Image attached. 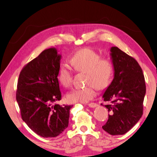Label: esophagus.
Listing matches in <instances>:
<instances>
[{"mask_svg": "<svg viewBox=\"0 0 157 157\" xmlns=\"http://www.w3.org/2000/svg\"><path fill=\"white\" fill-rule=\"evenodd\" d=\"M88 105H89V107L94 108V107H96L98 106V104L95 102H91V103H89Z\"/></svg>", "mask_w": 157, "mask_h": 157, "instance_id": "1", "label": "esophagus"}]
</instances>
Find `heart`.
<instances>
[{
    "label": "heart",
    "instance_id": "heart-1",
    "mask_svg": "<svg viewBox=\"0 0 157 157\" xmlns=\"http://www.w3.org/2000/svg\"><path fill=\"white\" fill-rule=\"evenodd\" d=\"M71 66L77 72L86 73V84L84 88L75 89L66 95L69 102H87L96 95V87L104 90L109 86L114 75V66L109 58L101 57L95 50L85 48L76 51L70 60ZM58 79L63 86L72 85L73 71L63 63L60 66Z\"/></svg>",
    "mask_w": 157,
    "mask_h": 157
}]
</instances>
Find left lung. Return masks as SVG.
I'll return each mask as SVG.
<instances>
[{
    "instance_id": "obj_1",
    "label": "left lung",
    "mask_w": 157,
    "mask_h": 157,
    "mask_svg": "<svg viewBox=\"0 0 157 157\" xmlns=\"http://www.w3.org/2000/svg\"><path fill=\"white\" fill-rule=\"evenodd\" d=\"M111 52L115 72L102 96L107 103L105 107L109 112L102 129L111 135H123L143 115L145 81L142 68L134 57L117 47L111 48Z\"/></svg>"
}]
</instances>
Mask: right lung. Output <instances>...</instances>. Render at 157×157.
<instances>
[{
    "label": "right lung",
    "instance_id": "obj_1",
    "mask_svg": "<svg viewBox=\"0 0 157 157\" xmlns=\"http://www.w3.org/2000/svg\"><path fill=\"white\" fill-rule=\"evenodd\" d=\"M60 58L55 48L44 50L23 66L18 79L16 98L21 118L44 138L56 137L67 128L73 107L55 103L62 99L57 78Z\"/></svg>",
    "mask_w": 157,
    "mask_h": 157
}]
</instances>
